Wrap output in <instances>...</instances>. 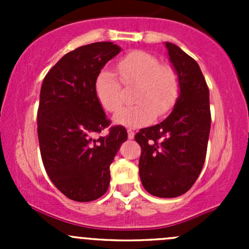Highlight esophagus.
Wrapping results in <instances>:
<instances>
[{"mask_svg":"<svg viewBox=\"0 0 249 249\" xmlns=\"http://www.w3.org/2000/svg\"><path fill=\"white\" fill-rule=\"evenodd\" d=\"M127 137H129V140H132L135 137V132L132 130H127Z\"/></svg>","mask_w":249,"mask_h":249,"instance_id":"esophagus-1","label":"esophagus"}]
</instances>
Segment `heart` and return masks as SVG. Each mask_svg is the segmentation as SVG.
Instances as JSON below:
<instances>
[{
    "label": "heart",
    "mask_w": 249,
    "mask_h": 249,
    "mask_svg": "<svg viewBox=\"0 0 249 249\" xmlns=\"http://www.w3.org/2000/svg\"><path fill=\"white\" fill-rule=\"evenodd\" d=\"M118 73L125 85L139 84L135 101L139 105L123 107L114 120L127 127H140L164 115L177 99L178 79L172 67L160 64L159 59L143 50L127 53L117 64ZM96 99L107 112H115L123 101V87L119 78L108 69L99 72L94 83Z\"/></svg>",
    "instance_id": "b5f03b06"
}]
</instances>
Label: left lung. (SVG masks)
Instances as JSON below:
<instances>
[{"mask_svg":"<svg viewBox=\"0 0 249 249\" xmlns=\"http://www.w3.org/2000/svg\"><path fill=\"white\" fill-rule=\"evenodd\" d=\"M178 76L179 96L171 114L154 126L141 129L140 178L149 194L177 197L193 187L201 172L211 129L210 90L192 56L166 42Z\"/></svg>","mask_w":249,"mask_h":249,"instance_id":"left-lung-1","label":"left lung"}]
</instances>
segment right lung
<instances>
[{
  "label": "right lung",
  "instance_id": "add662e5",
  "mask_svg": "<svg viewBox=\"0 0 249 249\" xmlns=\"http://www.w3.org/2000/svg\"><path fill=\"white\" fill-rule=\"evenodd\" d=\"M120 53L97 42L67 53L44 77L37 112L42 161L50 180L69 199L101 197L110 180L109 165L127 139L122 125L109 126L94 83L107 61Z\"/></svg>",
  "mask_w": 249,
  "mask_h": 249
}]
</instances>
